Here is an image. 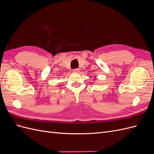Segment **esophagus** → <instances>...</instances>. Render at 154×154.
Instances as JSON below:
<instances>
[{"instance_id":"obj_1","label":"esophagus","mask_w":154,"mask_h":154,"mask_svg":"<svg viewBox=\"0 0 154 154\" xmlns=\"http://www.w3.org/2000/svg\"><path fill=\"white\" fill-rule=\"evenodd\" d=\"M79 71H80V69H73V72H78Z\"/></svg>"}]
</instances>
